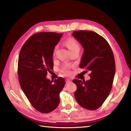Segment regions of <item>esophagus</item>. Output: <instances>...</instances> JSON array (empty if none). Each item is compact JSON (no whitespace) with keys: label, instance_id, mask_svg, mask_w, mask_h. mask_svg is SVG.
I'll return each mask as SVG.
<instances>
[{"label":"esophagus","instance_id":"34e87169","mask_svg":"<svg viewBox=\"0 0 131 131\" xmlns=\"http://www.w3.org/2000/svg\"><path fill=\"white\" fill-rule=\"evenodd\" d=\"M70 82H72V81H71L70 80L67 79V80H66V84H69V83H70Z\"/></svg>","mask_w":131,"mask_h":131}]
</instances>
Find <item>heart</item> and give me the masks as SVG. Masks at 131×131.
Here are the masks:
<instances>
[{"mask_svg":"<svg viewBox=\"0 0 131 131\" xmlns=\"http://www.w3.org/2000/svg\"><path fill=\"white\" fill-rule=\"evenodd\" d=\"M65 44L66 46L68 47V49H69V50L75 48H79V45H78V43L73 38L68 39L65 42ZM62 72L65 74H69L70 73L68 67H64L62 69Z\"/></svg>","mask_w":131,"mask_h":131,"instance_id":"heart-1","label":"heart"}]
</instances>
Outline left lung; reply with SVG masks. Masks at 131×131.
Listing matches in <instances>:
<instances>
[{"instance_id":"1","label":"left lung","mask_w":131,"mask_h":131,"mask_svg":"<svg viewBox=\"0 0 131 131\" xmlns=\"http://www.w3.org/2000/svg\"><path fill=\"white\" fill-rule=\"evenodd\" d=\"M73 37L84 49L80 67L90 71V80H73L77 86L75 99L80 106L96 110L108 97L115 74V58L109 43L90 31H74Z\"/></svg>"}]
</instances>
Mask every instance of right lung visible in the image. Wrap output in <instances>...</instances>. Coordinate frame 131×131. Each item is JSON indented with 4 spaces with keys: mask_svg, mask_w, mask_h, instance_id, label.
<instances>
[{
    "mask_svg": "<svg viewBox=\"0 0 131 131\" xmlns=\"http://www.w3.org/2000/svg\"><path fill=\"white\" fill-rule=\"evenodd\" d=\"M63 34L38 32L23 45L19 56L18 73L23 92L35 109L41 113L54 111L59 105V93L65 85L59 77L51 81L46 77L53 68V51Z\"/></svg>",
    "mask_w": 131,
    "mask_h": 131,
    "instance_id": "add662e5",
    "label": "right lung"
}]
</instances>
